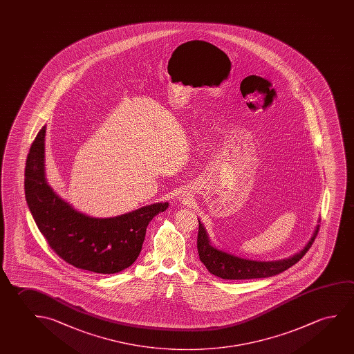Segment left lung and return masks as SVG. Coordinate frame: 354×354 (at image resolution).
<instances>
[{"instance_id": "obj_1", "label": "left lung", "mask_w": 354, "mask_h": 354, "mask_svg": "<svg viewBox=\"0 0 354 354\" xmlns=\"http://www.w3.org/2000/svg\"><path fill=\"white\" fill-rule=\"evenodd\" d=\"M319 227L315 229V233L311 236L310 241L306 244L304 249L297 255L292 256L281 261H251L241 259L238 256L230 255L223 251L213 248L207 236L206 230L201 222L198 221V235H197V250L200 260L203 262L209 272L223 278V279H251V278H266L276 276L278 273L288 270L297 262L303 259V256L309 251L313 243L315 241Z\"/></svg>"}]
</instances>
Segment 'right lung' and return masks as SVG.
Wrapping results in <instances>:
<instances>
[{
    "mask_svg": "<svg viewBox=\"0 0 354 354\" xmlns=\"http://www.w3.org/2000/svg\"><path fill=\"white\" fill-rule=\"evenodd\" d=\"M45 126L28 153L24 191L40 233L64 261L91 272L116 273L136 261L154 216L168 203H154L114 218H93L73 209L45 179Z\"/></svg>",
    "mask_w": 354,
    "mask_h": 354,
    "instance_id": "add662e5",
    "label": "right lung"
}]
</instances>
